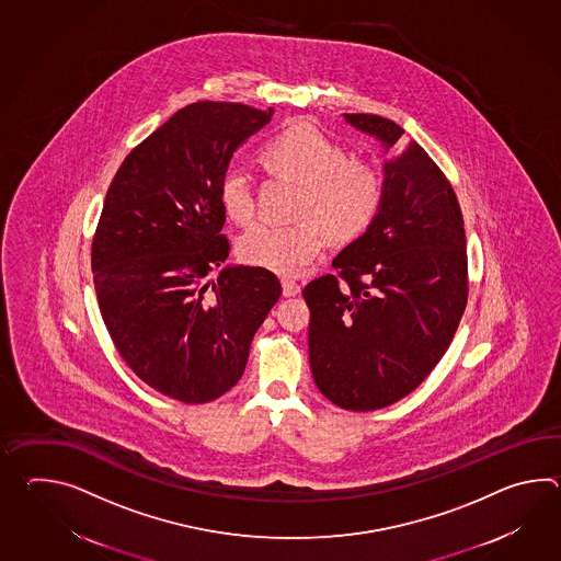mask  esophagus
Returning a JSON list of instances; mask_svg holds the SVG:
<instances>
[{
    "instance_id": "1",
    "label": "esophagus",
    "mask_w": 561,
    "mask_h": 561,
    "mask_svg": "<svg viewBox=\"0 0 561 561\" xmlns=\"http://www.w3.org/2000/svg\"><path fill=\"white\" fill-rule=\"evenodd\" d=\"M282 286H284V296H287V298H291V296H298V282H294V279H282Z\"/></svg>"
}]
</instances>
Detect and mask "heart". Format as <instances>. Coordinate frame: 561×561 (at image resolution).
<instances>
[{
	"label": "heart",
	"instance_id": "1",
	"mask_svg": "<svg viewBox=\"0 0 561 561\" xmlns=\"http://www.w3.org/2000/svg\"><path fill=\"white\" fill-rule=\"evenodd\" d=\"M262 159L274 173L301 183L296 224H260L239 239L243 262L291 275L316 257L328 239H354L376 221L387 179L373 161L350 150L311 123H296L263 142ZM219 201L231 221L248 225L257 201L250 171L229 164L219 179Z\"/></svg>",
	"mask_w": 561,
	"mask_h": 561
}]
</instances>
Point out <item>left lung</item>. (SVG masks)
Instances as JSON below:
<instances>
[{
    "label": "left lung",
    "instance_id": "obj_1",
    "mask_svg": "<svg viewBox=\"0 0 561 561\" xmlns=\"http://www.w3.org/2000/svg\"><path fill=\"white\" fill-rule=\"evenodd\" d=\"M392 147L402 128L344 114ZM387 197L364 236L340 251L334 274L304 287L316 387L346 411L385 409L433 373L469 296L467 239L455 191L423 147L385 162Z\"/></svg>",
    "mask_w": 561,
    "mask_h": 561
}]
</instances>
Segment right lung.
Returning <instances> with one entry per match:
<instances>
[{
    "instance_id": "right-lung-1",
    "label": "right lung",
    "mask_w": 561,
    "mask_h": 561,
    "mask_svg": "<svg viewBox=\"0 0 561 561\" xmlns=\"http://www.w3.org/2000/svg\"><path fill=\"white\" fill-rule=\"evenodd\" d=\"M274 111L193 102L128 152L92 237L100 313L142 382L187 404L219 399L245 370L251 340L282 296L265 267H225L219 179Z\"/></svg>"
}]
</instances>
